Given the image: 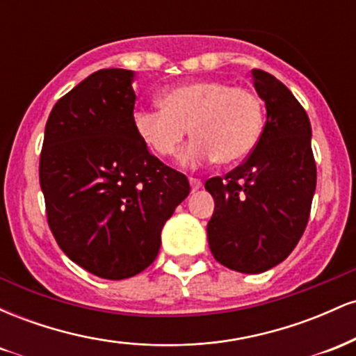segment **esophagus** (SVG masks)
Masks as SVG:
<instances>
[{"mask_svg":"<svg viewBox=\"0 0 356 356\" xmlns=\"http://www.w3.org/2000/svg\"><path fill=\"white\" fill-rule=\"evenodd\" d=\"M189 182H191V189H192V192H195V191L201 189V187H202V181H201V179L191 177Z\"/></svg>","mask_w":356,"mask_h":356,"instance_id":"34e87169","label":"esophagus"}]
</instances>
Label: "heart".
<instances>
[{"label":"heart","mask_w":356,"mask_h":356,"mask_svg":"<svg viewBox=\"0 0 356 356\" xmlns=\"http://www.w3.org/2000/svg\"><path fill=\"white\" fill-rule=\"evenodd\" d=\"M162 108L137 107L134 130L159 157L177 152L189 129L194 137L181 154L184 165L218 161L234 164L251 152L263 129V107L251 90L220 80H194L169 88Z\"/></svg>","instance_id":"1"}]
</instances>
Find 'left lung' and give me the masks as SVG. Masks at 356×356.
I'll use <instances>...</instances> for the list:
<instances>
[{
  "instance_id": "left-lung-1",
  "label": "left lung",
  "mask_w": 356,
  "mask_h": 356,
  "mask_svg": "<svg viewBox=\"0 0 356 356\" xmlns=\"http://www.w3.org/2000/svg\"><path fill=\"white\" fill-rule=\"evenodd\" d=\"M266 124L243 164L206 181L214 197L207 224L212 256L232 271L256 275L291 254L306 229L316 189L312 125L305 108L271 73L252 70Z\"/></svg>"
}]
</instances>
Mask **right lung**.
<instances>
[{"label":"right lung","instance_id":"1","mask_svg":"<svg viewBox=\"0 0 356 356\" xmlns=\"http://www.w3.org/2000/svg\"><path fill=\"white\" fill-rule=\"evenodd\" d=\"M132 80L130 70L105 68L61 97L40 155L53 238L73 263L113 281L154 263L165 220L191 192L134 130Z\"/></svg>","mask_w":356,"mask_h":356}]
</instances>
